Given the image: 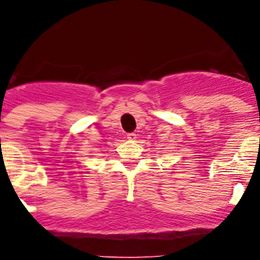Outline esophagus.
Wrapping results in <instances>:
<instances>
[{"mask_svg": "<svg viewBox=\"0 0 260 260\" xmlns=\"http://www.w3.org/2000/svg\"><path fill=\"white\" fill-rule=\"evenodd\" d=\"M127 139H130V141H135V139H137V134L130 133V134H127Z\"/></svg>", "mask_w": 260, "mask_h": 260, "instance_id": "esophagus-1", "label": "esophagus"}]
</instances>
